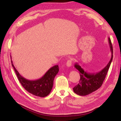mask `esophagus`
Wrapping results in <instances>:
<instances>
[{"instance_id":"esophagus-1","label":"esophagus","mask_w":121,"mask_h":121,"mask_svg":"<svg viewBox=\"0 0 121 121\" xmlns=\"http://www.w3.org/2000/svg\"><path fill=\"white\" fill-rule=\"evenodd\" d=\"M72 60L71 59L68 60L67 62H66V66H67L68 67H70L72 65Z\"/></svg>"}]
</instances>
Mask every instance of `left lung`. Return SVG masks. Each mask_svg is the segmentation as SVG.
I'll list each match as a JSON object with an SVG mask.
<instances>
[{
    "instance_id": "obj_1",
    "label": "left lung",
    "mask_w": 121,
    "mask_h": 121,
    "mask_svg": "<svg viewBox=\"0 0 121 121\" xmlns=\"http://www.w3.org/2000/svg\"><path fill=\"white\" fill-rule=\"evenodd\" d=\"M109 43L111 52V58L109 63L102 70L97 72H89L84 70L78 63L74 65L79 72L80 81L78 85L73 88V91L79 96H86L97 91L101 86L111 65L113 59V48L110 38H108Z\"/></svg>"
}]
</instances>
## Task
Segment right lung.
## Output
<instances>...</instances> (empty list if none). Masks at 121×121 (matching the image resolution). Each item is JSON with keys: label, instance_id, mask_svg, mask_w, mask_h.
<instances>
[{"label": "right lung", "instance_id": "1", "mask_svg": "<svg viewBox=\"0 0 121 121\" xmlns=\"http://www.w3.org/2000/svg\"><path fill=\"white\" fill-rule=\"evenodd\" d=\"M11 64L18 79L26 91L33 95L40 97H45L50 94L53 87L54 78L59 71L58 65L51 68L41 78L36 80L31 81L26 79L20 75L14 67L12 60Z\"/></svg>", "mask_w": 121, "mask_h": 121}]
</instances>
